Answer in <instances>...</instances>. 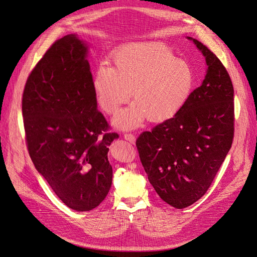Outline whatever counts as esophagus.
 Returning <instances> with one entry per match:
<instances>
[{
	"label": "esophagus",
	"instance_id": "obj_1",
	"mask_svg": "<svg viewBox=\"0 0 257 257\" xmlns=\"http://www.w3.org/2000/svg\"><path fill=\"white\" fill-rule=\"evenodd\" d=\"M124 138H125L126 141L130 142L131 144H135V142H136V137H135L134 134H131V133L124 134Z\"/></svg>",
	"mask_w": 257,
	"mask_h": 257
}]
</instances>
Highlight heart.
<instances>
[{"label":"heart","mask_w":257,"mask_h":257,"mask_svg":"<svg viewBox=\"0 0 257 257\" xmlns=\"http://www.w3.org/2000/svg\"><path fill=\"white\" fill-rule=\"evenodd\" d=\"M109 62L99 64L92 76V89L100 109L114 114L126 104L133 91L134 102L113 120L120 130L173 119L188 103L196 76L188 62L176 58L161 43H136L124 46Z\"/></svg>","instance_id":"heart-1"}]
</instances>
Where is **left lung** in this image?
Instances as JSON below:
<instances>
[{
    "instance_id": "1",
    "label": "left lung",
    "mask_w": 257,
    "mask_h": 257,
    "mask_svg": "<svg viewBox=\"0 0 257 257\" xmlns=\"http://www.w3.org/2000/svg\"><path fill=\"white\" fill-rule=\"evenodd\" d=\"M193 41L208 66L200 87L173 119L144 132L136 147L159 196L177 209L191 206L211 185L234 138V87L222 62Z\"/></svg>"
}]
</instances>
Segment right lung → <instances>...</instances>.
<instances>
[{"instance_id": "right-lung-1", "label": "right lung", "mask_w": 257, "mask_h": 257, "mask_svg": "<svg viewBox=\"0 0 257 257\" xmlns=\"http://www.w3.org/2000/svg\"><path fill=\"white\" fill-rule=\"evenodd\" d=\"M76 34L52 44L28 77L22 115L29 154L37 172L63 203L90 211L112 182L108 151L116 133L97 110L87 60Z\"/></svg>"}]
</instances>
